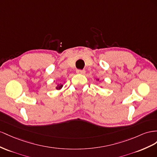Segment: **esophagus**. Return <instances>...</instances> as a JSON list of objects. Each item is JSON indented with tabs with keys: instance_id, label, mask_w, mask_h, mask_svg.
Returning <instances> with one entry per match:
<instances>
[{
	"instance_id": "esophagus-1",
	"label": "esophagus",
	"mask_w": 157,
	"mask_h": 157,
	"mask_svg": "<svg viewBox=\"0 0 157 157\" xmlns=\"http://www.w3.org/2000/svg\"><path fill=\"white\" fill-rule=\"evenodd\" d=\"M76 72L79 74H86V70H78L77 71H76Z\"/></svg>"
}]
</instances>
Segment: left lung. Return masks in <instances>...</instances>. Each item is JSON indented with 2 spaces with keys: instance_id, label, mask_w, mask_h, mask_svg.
<instances>
[{
  "instance_id": "8db88e82",
  "label": "left lung",
  "mask_w": 157,
  "mask_h": 157,
  "mask_svg": "<svg viewBox=\"0 0 157 157\" xmlns=\"http://www.w3.org/2000/svg\"><path fill=\"white\" fill-rule=\"evenodd\" d=\"M97 80H98V79H97Z\"/></svg>"
}]
</instances>
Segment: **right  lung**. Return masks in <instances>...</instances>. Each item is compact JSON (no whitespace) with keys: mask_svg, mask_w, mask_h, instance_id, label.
<instances>
[{"mask_svg":"<svg viewBox=\"0 0 157 157\" xmlns=\"http://www.w3.org/2000/svg\"><path fill=\"white\" fill-rule=\"evenodd\" d=\"M62 86H63V85L62 84H58V86L56 87V89H60L62 87Z\"/></svg>","mask_w":157,"mask_h":157,"instance_id":"obj_1","label":"right lung"}]
</instances>
